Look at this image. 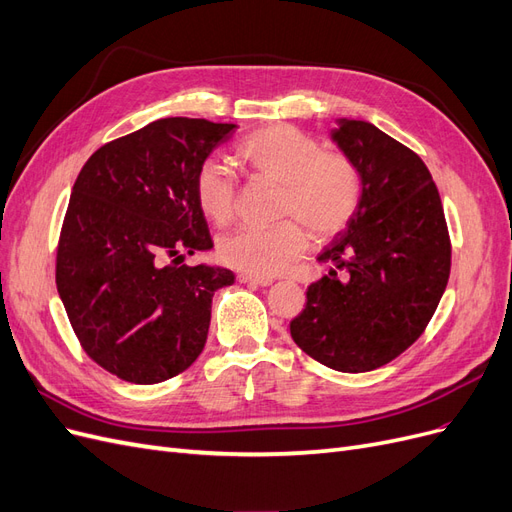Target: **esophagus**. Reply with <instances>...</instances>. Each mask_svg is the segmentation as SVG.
<instances>
[{"label": "esophagus", "instance_id": "esophagus-1", "mask_svg": "<svg viewBox=\"0 0 512 512\" xmlns=\"http://www.w3.org/2000/svg\"><path fill=\"white\" fill-rule=\"evenodd\" d=\"M237 280L241 284H250V286H271L273 284L271 277H258V275H252V273H241Z\"/></svg>", "mask_w": 512, "mask_h": 512}]
</instances>
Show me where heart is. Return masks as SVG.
Wrapping results in <instances>:
<instances>
[{"label":"heart","mask_w":512,"mask_h":512,"mask_svg":"<svg viewBox=\"0 0 512 512\" xmlns=\"http://www.w3.org/2000/svg\"><path fill=\"white\" fill-rule=\"evenodd\" d=\"M237 156L258 179L280 183L277 215L269 228H239L220 239L218 254L228 267L271 277L284 273L307 250V231L318 241L335 239L354 222L363 203V175L339 151H324L316 136L290 123H273L241 138ZM196 203L211 222H232L239 183L222 158H205L194 175Z\"/></svg>","instance_id":"obj_1"}]
</instances>
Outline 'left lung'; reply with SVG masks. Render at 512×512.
I'll return each mask as SVG.
<instances>
[{"label": "left lung", "mask_w": 512, "mask_h": 512, "mask_svg": "<svg viewBox=\"0 0 512 512\" xmlns=\"http://www.w3.org/2000/svg\"><path fill=\"white\" fill-rule=\"evenodd\" d=\"M333 141L361 168L363 203L320 254L335 269L307 288L290 335L314 361L361 374L391 363L427 329L451 275V237L436 183L412 149L354 119Z\"/></svg>", "instance_id": "obj_1"}]
</instances>
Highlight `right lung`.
I'll use <instances>...</instances> for the list:
<instances>
[{
  "mask_svg": "<svg viewBox=\"0 0 512 512\" xmlns=\"http://www.w3.org/2000/svg\"><path fill=\"white\" fill-rule=\"evenodd\" d=\"M235 128L158 119L102 145L76 177L55 282L74 335L108 374L158 384L203 352L213 292L235 275L181 262L213 245L194 175Z\"/></svg>",
  "mask_w": 512,
  "mask_h": 512,
  "instance_id": "obj_1",
  "label": "right lung"
}]
</instances>
